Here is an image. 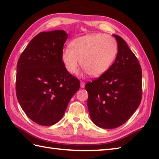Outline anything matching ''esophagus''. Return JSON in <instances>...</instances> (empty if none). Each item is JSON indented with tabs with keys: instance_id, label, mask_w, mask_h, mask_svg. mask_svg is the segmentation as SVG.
I'll return each mask as SVG.
<instances>
[{
	"instance_id": "esophagus-1",
	"label": "esophagus",
	"mask_w": 159,
	"mask_h": 159,
	"mask_svg": "<svg viewBox=\"0 0 159 159\" xmlns=\"http://www.w3.org/2000/svg\"><path fill=\"white\" fill-rule=\"evenodd\" d=\"M85 82L81 80V81H80V87H81V88H84V87H85Z\"/></svg>"
}]
</instances>
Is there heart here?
Segmentation results:
<instances>
[{
	"mask_svg": "<svg viewBox=\"0 0 159 159\" xmlns=\"http://www.w3.org/2000/svg\"><path fill=\"white\" fill-rule=\"evenodd\" d=\"M116 40L109 35L96 33L74 39L64 48L61 58L66 70L75 74L79 64L92 77H99L112 66L117 54Z\"/></svg>",
	"mask_w": 159,
	"mask_h": 159,
	"instance_id": "obj_1",
	"label": "heart"
}]
</instances>
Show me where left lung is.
<instances>
[{
    "mask_svg": "<svg viewBox=\"0 0 159 159\" xmlns=\"http://www.w3.org/2000/svg\"><path fill=\"white\" fill-rule=\"evenodd\" d=\"M118 52L107 72L85 87L91 120L112 129L124 124L139 107L142 97V71L126 42L117 35Z\"/></svg>",
    "mask_w": 159,
    "mask_h": 159,
    "instance_id": "8db88e82",
    "label": "left lung"
}]
</instances>
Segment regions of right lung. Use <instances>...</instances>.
<instances>
[{
	"mask_svg": "<svg viewBox=\"0 0 159 159\" xmlns=\"http://www.w3.org/2000/svg\"><path fill=\"white\" fill-rule=\"evenodd\" d=\"M67 33L42 32L29 42L17 63L16 96L34 122L52 126L63 117L80 81L66 70L61 55Z\"/></svg>",
	"mask_w": 159,
	"mask_h": 159,
	"instance_id": "add662e5",
	"label": "right lung"
}]
</instances>
